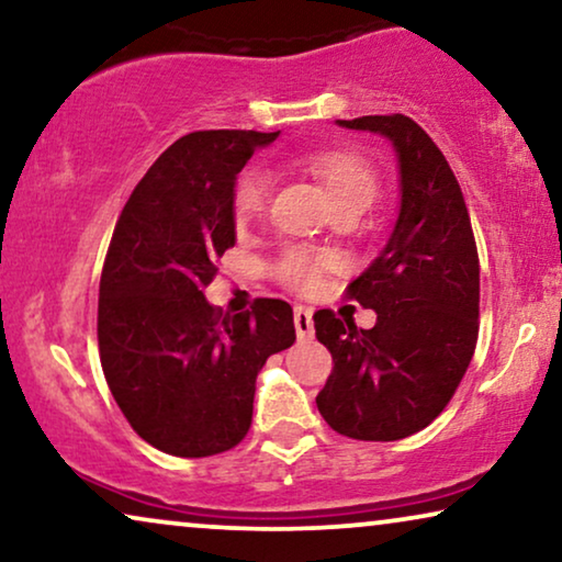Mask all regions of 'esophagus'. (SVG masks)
<instances>
[{
  "mask_svg": "<svg viewBox=\"0 0 562 562\" xmlns=\"http://www.w3.org/2000/svg\"><path fill=\"white\" fill-rule=\"evenodd\" d=\"M294 327H296L299 340H312L314 337L312 310H306V306H294Z\"/></svg>",
  "mask_w": 562,
  "mask_h": 562,
  "instance_id": "obj_1",
  "label": "esophagus"
}]
</instances>
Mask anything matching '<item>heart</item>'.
I'll list each match as a JSON object with an SVG mask.
<instances>
[{
	"label": "heart",
	"mask_w": 562,
	"mask_h": 562,
	"mask_svg": "<svg viewBox=\"0 0 562 562\" xmlns=\"http://www.w3.org/2000/svg\"><path fill=\"white\" fill-rule=\"evenodd\" d=\"M306 171L325 187L333 206H371L379 196V173L371 160L356 150H314L304 158ZM271 194V173L266 168L252 166L235 183L233 191V212L237 225H248L256 220ZM327 260L319 252L294 248L279 260L276 273L281 283L289 289L312 294L319 289L322 273H325Z\"/></svg>",
	"instance_id": "1"
}]
</instances>
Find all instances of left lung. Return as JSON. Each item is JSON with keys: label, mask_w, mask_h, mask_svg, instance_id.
<instances>
[{"label": "left lung", "mask_w": 562, "mask_h": 562, "mask_svg": "<svg viewBox=\"0 0 562 562\" xmlns=\"http://www.w3.org/2000/svg\"><path fill=\"white\" fill-rule=\"evenodd\" d=\"M337 125L386 137L402 199L386 245L348 286L375 325L314 312L335 363L317 409L335 432L391 442L440 417L468 371L479 340V250L456 173L417 122L368 114Z\"/></svg>", "instance_id": "left-lung-1"}]
</instances>
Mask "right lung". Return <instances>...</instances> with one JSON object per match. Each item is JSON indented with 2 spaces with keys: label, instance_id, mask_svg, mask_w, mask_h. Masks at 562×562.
<instances>
[{
  "label": "right lung",
  "instance_id": "1",
  "mask_svg": "<svg viewBox=\"0 0 562 562\" xmlns=\"http://www.w3.org/2000/svg\"><path fill=\"white\" fill-rule=\"evenodd\" d=\"M279 133L202 130L148 168L114 227L99 281V358L114 402L153 448L206 458L248 435L260 368L294 345V310L258 299L229 314L206 302L235 245L233 191Z\"/></svg>",
  "mask_w": 562,
  "mask_h": 562
}]
</instances>
